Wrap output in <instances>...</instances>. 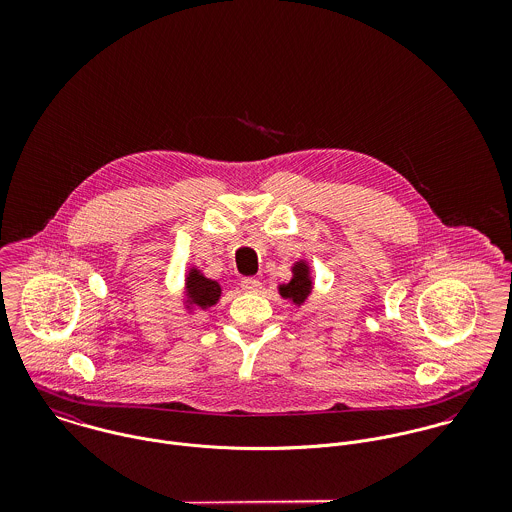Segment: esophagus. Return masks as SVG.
Here are the masks:
<instances>
[{
	"instance_id": "1",
	"label": "esophagus",
	"mask_w": 512,
	"mask_h": 512,
	"mask_svg": "<svg viewBox=\"0 0 512 512\" xmlns=\"http://www.w3.org/2000/svg\"><path fill=\"white\" fill-rule=\"evenodd\" d=\"M240 288H242V292L258 293L262 290V282L258 278H244Z\"/></svg>"
}]
</instances>
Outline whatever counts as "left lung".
<instances>
[{"label":"left lung","mask_w":512,"mask_h":512,"mask_svg":"<svg viewBox=\"0 0 512 512\" xmlns=\"http://www.w3.org/2000/svg\"><path fill=\"white\" fill-rule=\"evenodd\" d=\"M278 293L284 299H290L295 307H301L313 293V276L311 266L305 258L295 260L292 264V278L278 284Z\"/></svg>","instance_id":"obj_1"}]
</instances>
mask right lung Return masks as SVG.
Wrapping results in <instances>:
<instances>
[{"label":"right lung","instance_id":"right-lung-1","mask_svg":"<svg viewBox=\"0 0 512 512\" xmlns=\"http://www.w3.org/2000/svg\"><path fill=\"white\" fill-rule=\"evenodd\" d=\"M183 284H185V290H183L181 305L189 315H195L197 311H207L219 303L222 295L219 282L207 278L201 268L189 266L185 272Z\"/></svg>","mask_w":512,"mask_h":512}]
</instances>
